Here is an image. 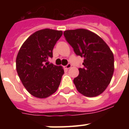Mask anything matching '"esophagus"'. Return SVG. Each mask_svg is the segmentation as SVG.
Returning <instances> with one entry per match:
<instances>
[{"label": "esophagus", "mask_w": 129, "mask_h": 129, "mask_svg": "<svg viewBox=\"0 0 129 129\" xmlns=\"http://www.w3.org/2000/svg\"><path fill=\"white\" fill-rule=\"evenodd\" d=\"M71 67H72L71 64L68 63L67 66H65V68L66 69H69V68H71Z\"/></svg>", "instance_id": "34e87169"}]
</instances>
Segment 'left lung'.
I'll return each instance as SVG.
<instances>
[{"mask_svg": "<svg viewBox=\"0 0 129 129\" xmlns=\"http://www.w3.org/2000/svg\"><path fill=\"white\" fill-rule=\"evenodd\" d=\"M66 40L77 55L84 58V68H79L74 83L77 91L86 97L102 94L110 84L114 70V55L100 36L86 29L64 31Z\"/></svg>", "mask_w": 129, "mask_h": 129, "instance_id": "1", "label": "left lung"}]
</instances>
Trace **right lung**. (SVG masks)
Masks as SVG:
<instances>
[{"instance_id":"add662e5","label":"right lung","mask_w":129,"mask_h":129,"mask_svg":"<svg viewBox=\"0 0 129 129\" xmlns=\"http://www.w3.org/2000/svg\"><path fill=\"white\" fill-rule=\"evenodd\" d=\"M62 31L46 29L37 31L22 44L16 58L18 76L33 96L46 98L56 92L64 70L61 66L49 64L53 49L62 36Z\"/></svg>"}]
</instances>
